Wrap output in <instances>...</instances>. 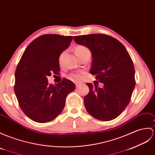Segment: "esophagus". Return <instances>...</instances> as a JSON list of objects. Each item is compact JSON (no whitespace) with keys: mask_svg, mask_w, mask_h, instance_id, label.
I'll list each match as a JSON object with an SVG mask.
<instances>
[{"mask_svg":"<svg viewBox=\"0 0 155 155\" xmlns=\"http://www.w3.org/2000/svg\"><path fill=\"white\" fill-rule=\"evenodd\" d=\"M75 85H76V88H78L79 87V86H81V84H78V83H76V84H75Z\"/></svg>","mask_w":155,"mask_h":155,"instance_id":"1","label":"esophagus"}]
</instances>
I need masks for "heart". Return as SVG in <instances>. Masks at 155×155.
Wrapping results in <instances>:
<instances>
[{"label":"heart","mask_w":155,"mask_h":155,"mask_svg":"<svg viewBox=\"0 0 155 155\" xmlns=\"http://www.w3.org/2000/svg\"><path fill=\"white\" fill-rule=\"evenodd\" d=\"M88 49L87 48H86V47L84 45H78L75 48L74 51H75V53H76V55L78 56V55H80L81 53H83L84 51H88ZM62 56H63V53L61 54L59 57V62H61V59H62ZM85 74L86 73L84 71H78V72H74V73H72L70 75V77H71V78L73 79V80L78 81L82 80V79L84 77Z\"/></svg>","instance_id":"heart-1"}]
</instances>
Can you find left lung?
I'll use <instances>...</instances> for the list:
<instances>
[{"instance_id":"8db88e82","label":"left lung","mask_w":155,"mask_h":155,"mask_svg":"<svg viewBox=\"0 0 155 155\" xmlns=\"http://www.w3.org/2000/svg\"><path fill=\"white\" fill-rule=\"evenodd\" d=\"M74 40L91 51V73L104 83L102 88L86 83L89 92L84 98L85 108L97 120H112L126 108L135 88V69L131 57L120 41L106 34L77 35Z\"/></svg>"}]
</instances>
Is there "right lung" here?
Returning a JSON list of instances; mask_svg holds the SVG:
<instances>
[{
	"instance_id": "add662e5",
	"label": "right lung",
	"mask_w": 155,
	"mask_h": 155,
	"mask_svg": "<svg viewBox=\"0 0 155 155\" xmlns=\"http://www.w3.org/2000/svg\"><path fill=\"white\" fill-rule=\"evenodd\" d=\"M73 38L42 35L25 49L16 69L14 90L20 108L31 120L46 123L54 120L63 111L67 95L75 89L67 78L55 86L48 81L52 73H59V58Z\"/></svg>"
}]
</instances>
